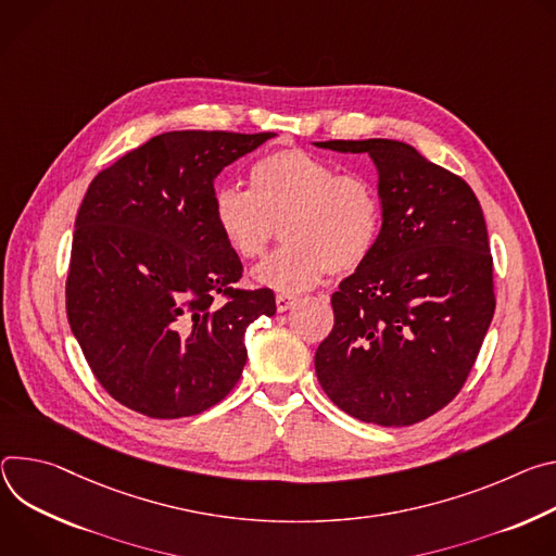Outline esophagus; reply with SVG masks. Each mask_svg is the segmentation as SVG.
I'll use <instances>...</instances> for the list:
<instances>
[{"instance_id":"esophagus-1","label":"esophagus","mask_w":556,"mask_h":556,"mask_svg":"<svg viewBox=\"0 0 556 556\" xmlns=\"http://www.w3.org/2000/svg\"><path fill=\"white\" fill-rule=\"evenodd\" d=\"M295 302H298V295H293V293H278L276 295V309L278 312H287V309H291Z\"/></svg>"}]
</instances>
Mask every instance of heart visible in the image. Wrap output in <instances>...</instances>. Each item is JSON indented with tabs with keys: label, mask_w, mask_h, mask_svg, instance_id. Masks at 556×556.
<instances>
[{
	"label": "heart",
	"mask_w": 556,
	"mask_h": 556,
	"mask_svg": "<svg viewBox=\"0 0 556 556\" xmlns=\"http://www.w3.org/2000/svg\"><path fill=\"white\" fill-rule=\"evenodd\" d=\"M214 225L240 261H261L282 227L285 250L256 269L278 291H304L329 271L346 276L374 254L382 229L376 185L300 150H278L250 169V192L220 188Z\"/></svg>",
	"instance_id": "b5f03b06"
}]
</instances>
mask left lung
<instances>
[{
	"label": "left lung",
	"instance_id": "8db88e82",
	"mask_svg": "<svg viewBox=\"0 0 556 556\" xmlns=\"http://www.w3.org/2000/svg\"><path fill=\"white\" fill-rule=\"evenodd\" d=\"M366 152L380 172L374 254L331 295L316 351L329 400L355 419L410 426L462 391L495 314L492 254L470 185L391 139L323 141Z\"/></svg>",
	"mask_w": 556,
	"mask_h": 556
}]
</instances>
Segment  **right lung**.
<instances>
[{
  "label": "right lung",
  "instance_id": "right-lung-1",
  "mask_svg": "<svg viewBox=\"0 0 556 556\" xmlns=\"http://www.w3.org/2000/svg\"><path fill=\"white\" fill-rule=\"evenodd\" d=\"M274 132H165L101 169L81 201L66 312L99 384L154 419L199 415L242 376L244 331L276 314L238 289L214 225V178Z\"/></svg>",
  "mask_w": 556,
  "mask_h": 556
}]
</instances>
